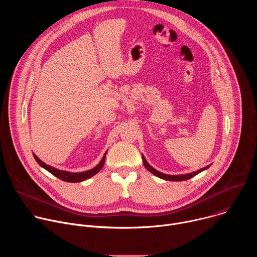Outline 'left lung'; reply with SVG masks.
I'll list each match as a JSON object with an SVG mask.
<instances>
[{
	"label": "left lung",
	"mask_w": 257,
	"mask_h": 257,
	"mask_svg": "<svg viewBox=\"0 0 257 257\" xmlns=\"http://www.w3.org/2000/svg\"><path fill=\"white\" fill-rule=\"evenodd\" d=\"M142 161H143V164H144V167L148 169L151 173H153L154 175H156L157 177H159V178H162V179H164V180H167V181H185V180H188V179H190V178H192V177H194L195 175H197V174H199L200 172H202V171H204V170H206L209 166H207V167H205V168H202V169H200V170H198V171H195V172H193V173H189V174H185V175H174V176H172V175H166V174H163V173H161V172H159V171H157L156 169H154L148 162H146V160H145V158L142 156Z\"/></svg>",
	"instance_id": "8db88e82"
}]
</instances>
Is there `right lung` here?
I'll use <instances>...</instances> for the list:
<instances>
[{
	"label": "right lung",
	"mask_w": 257,
	"mask_h": 257,
	"mask_svg": "<svg viewBox=\"0 0 257 257\" xmlns=\"http://www.w3.org/2000/svg\"><path fill=\"white\" fill-rule=\"evenodd\" d=\"M105 155L106 153L103 155L101 161L99 162V164L94 167L93 169L91 170H88L86 172H81V173H70V172H66V171H61V170H58L56 168H53L47 164H45L44 162H42L38 157H36L34 154H33V157L35 159V161L38 162V164L43 167L44 169H46L48 172H50L51 174H53L54 176H56L57 178L61 179L62 181H65V182H71V183H77V182H81V181H84L86 179H89L91 178L92 176H94L95 174H97L101 168L103 167L104 165V160H105Z\"/></svg>",
	"instance_id": "1"
}]
</instances>
